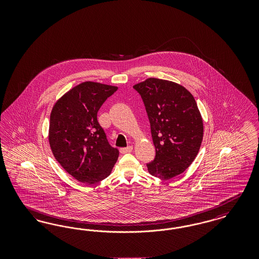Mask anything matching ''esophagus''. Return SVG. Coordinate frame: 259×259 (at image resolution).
Masks as SVG:
<instances>
[{"label": "esophagus", "mask_w": 259, "mask_h": 259, "mask_svg": "<svg viewBox=\"0 0 259 259\" xmlns=\"http://www.w3.org/2000/svg\"><path fill=\"white\" fill-rule=\"evenodd\" d=\"M133 150V147H127V148H120V152L121 153H129V152H132Z\"/></svg>", "instance_id": "obj_1"}]
</instances>
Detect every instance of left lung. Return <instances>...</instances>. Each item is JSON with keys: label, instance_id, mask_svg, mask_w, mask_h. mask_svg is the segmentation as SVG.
I'll return each instance as SVG.
<instances>
[{"label": "left lung", "instance_id": "left-lung-1", "mask_svg": "<svg viewBox=\"0 0 259 259\" xmlns=\"http://www.w3.org/2000/svg\"><path fill=\"white\" fill-rule=\"evenodd\" d=\"M134 88L145 103L155 147L148 172L161 180L181 175L197 156L204 125L193 95L174 81L149 77Z\"/></svg>", "mask_w": 259, "mask_h": 259}]
</instances>
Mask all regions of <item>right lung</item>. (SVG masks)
Returning a JSON list of instances; mask_svg holds the SVG:
<instances>
[{"mask_svg":"<svg viewBox=\"0 0 259 259\" xmlns=\"http://www.w3.org/2000/svg\"><path fill=\"white\" fill-rule=\"evenodd\" d=\"M117 87L84 81L58 99L50 112L49 142L51 151L63 167L82 184L92 185L106 179L118 158L97 120L104 102Z\"/></svg>","mask_w":259,"mask_h":259,"instance_id":"obj_1","label":"right lung"}]
</instances>
